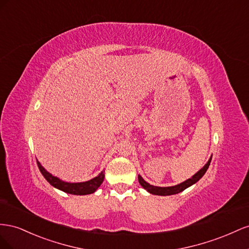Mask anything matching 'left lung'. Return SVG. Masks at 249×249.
Instances as JSON below:
<instances>
[{
    "label": "left lung",
    "instance_id": "8db88e82",
    "mask_svg": "<svg viewBox=\"0 0 249 249\" xmlns=\"http://www.w3.org/2000/svg\"><path fill=\"white\" fill-rule=\"evenodd\" d=\"M211 160H212V158L209 160V161L204 165V167L202 169H200L199 171H198L195 175L192 176V178H189L186 181H183L179 184H176V186H173V187H155V186H152V184H149L148 182H146L143 179V177H142L141 175H139V177H138L139 182H140L141 186L143 187L145 190H147L150 194L160 195V196L174 195V194H177V193H180V192H182L183 190H186L187 188L191 187L192 184H194L198 180H199L201 177L205 174V172H207V170L209 169Z\"/></svg>",
    "mask_w": 249,
    "mask_h": 249
}]
</instances>
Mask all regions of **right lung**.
Here are the masks:
<instances>
[{"label": "right lung", "mask_w": 249, "mask_h": 249, "mask_svg": "<svg viewBox=\"0 0 249 249\" xmlns=\"http://www.w3.org/2000/svg\"><path fill=\"white\" fill-rule=\"evenodd\" d=\"M37 161V166L39 171L41 174L44 175L47 181L53 186L56 189H59L66 193L69 194H73V195H88L91 194L101 186V183L104 180V171H102L100 174H99L95 178L90 179L89 181H84V182H67V181H62L61 179L57 178V177L53 176L52 174H50L47 170L40 165V162Z\"/></svg>", "instance_id": "obj_1"}]
</instances>
